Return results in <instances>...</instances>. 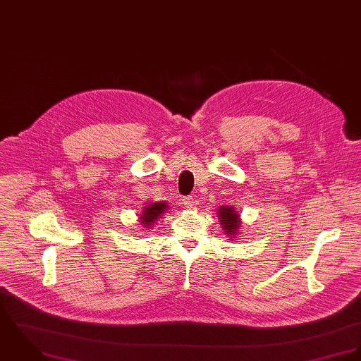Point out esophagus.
Masks as SVG:
<instances>
[{
  "label": "esophagus",
  "mask_w": 361,
  "mask_h": 361,
  "mask_svg": "<svg viewBox=\"0 0 361 361\" xmlns=\"http://www.w3.org/2000/svg\"><path fill=\"white\" fill-rule=\"evenodd\" d=\"M183 203H184V207H187V209H194V206H195V200H194V198H191V197H187V198H184V200H183Z\"/></svg>",
  "instance_id": "34e87169"
}]
</instances>
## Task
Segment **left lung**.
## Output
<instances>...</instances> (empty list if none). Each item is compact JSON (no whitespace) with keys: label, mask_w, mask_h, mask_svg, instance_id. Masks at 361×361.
<instances>
[{"label":"left lung","mask_w":361,"mask_h":361,"mask_svg":"<svg viewBox=\"0 0 361 361\" xmlns=\"http://www.w3.org/2000/svg\"><path fill=\"white\" fill-rule=\"evenodd\" d=\"M217 217L220 221V226L228 240H235L238 238L240 231V214L237 212L235 207L231 206H220L217 209Z\"/></svg>","instance_id":"1"}]
</instances>
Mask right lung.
<instances>
[{
  "mask_svg": "<svg viewBox=\"0 0 361 361\" xmlns=\"http://www.w3.org/2000/svg\"><path fill=\"white\" fill-rule=\"evenodd\" d=\"M169 210V204L166 202H155L147 204L142 212L138 214V223L141 233H147V230H151L154 224L158 221L163 213Z\"/></svg>",
  "mask_w": 361,
  "mask_h": 361,
  "instance_id": "right-lung-1",
  "label": "right lung"
}]
</instances>
